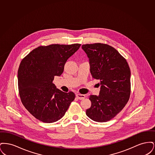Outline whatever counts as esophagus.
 <instances>
[{"mask_svg":"<svg viewBox=\"0 0 155 155\" xmlns=\"http://www.w3.org/2000/svg\"><path fill=\"white\" fill-rule=\"evenodd\" d=\"M76 97L78 99H83L85 98V95H83V94H76Z\"/></svg>","mask_w":155,"mask_h":155,"instance_id":"1","label":"esophagus"}]
</instances>
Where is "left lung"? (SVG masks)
Wrapping results in <instances>:
<instances>
[{"instance_id": "left-lung-1", "label": "left lung", "mask_w": 155, "mask_h": 155, "mask_svg": "<svg viewBox=\"0 0 155 155\" xmlns=\"http://www.w3.org/2000/svg\"><path fill=\"white\" fill-rule=\"evenodd\" d=\"M89 59L92 77L99 80V95H90L91 106L86 110L89 118L106 122L115 117L128 102L131 90V72L125 60L108 45H82Z\"/></svg>"}]
</instances>
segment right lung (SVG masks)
<instances>
[{
    "instance_id": "1",
    "label": "right lung",
    "mask_w": 155,
    "mask_h": 155,
    "mask_svg": "<svg viewBox=\"0 0 155 155\" xmlns=\"http://www.w3.org/2000/svg\"><path fill=\"white\" fill-rule=\"evenodd\" d=\"M81 44L39 46L22 59L18 71L19 94L23 105L35 118L52 123L62 118L75 98L53 83L63 72L67 60Z\"/></svg>"
}]
</instances>
